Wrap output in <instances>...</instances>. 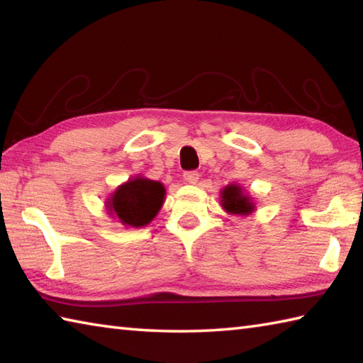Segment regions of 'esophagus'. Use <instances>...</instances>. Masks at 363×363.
Returning <instances> with one entry per match:
<instances>
[{
  "label": "esophagus",
  "mask_w": 363,
  "mask_h": 363,
  "mask_svg": "<svg viewBox=\"0 0 363 363\" xmlns=\"http://www.w3.org/2000/svg\"><path fill=\"white\" fill-rule=\"evenodd\" d=\"M183 179H184V182L189 183V184H196L199 182V174L196 171H191V172L184 174Z\"/></svg>",
  "instance_id": "1"
}]
</instances>
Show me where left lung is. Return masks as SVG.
<instances>
[{"label":"left lung","instance_id":"8db88e82","mask_svg":"<svg viewBox=\"0 0 363 363\" xmlns=\"http://www.w3.org/2000/svg\"><path fill=\"white\" fill-rule=\"evenodd\" d=\"M220 206L228 214L236 216H249L255 211V203L252 197L244 192L240 184L232 183L220 191Z\"/></svg>","mask_w":363,"mask_h":363}]
</instances>
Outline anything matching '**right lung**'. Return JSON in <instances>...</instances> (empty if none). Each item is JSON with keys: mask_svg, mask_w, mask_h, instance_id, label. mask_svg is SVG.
<instances>
[{"mask_svg": "<svg viewBox=\"0 0 363 363\" xmlns=\"http://www.w3.org/2000/svg\"><path fill=\"white\" fill-rule=\"evenodd\" d=\"M166 188L161 182L135 175L106 199L105 206L111 218L125 227H144L150 224L164 203Z\"/></svg>", "mask_w": 363, "mask_h": 363, "instance_id": "obj_1", "label": "right lung"}]
</instances>
